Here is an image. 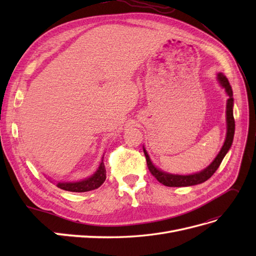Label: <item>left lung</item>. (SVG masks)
I'll use <instances>...</instances> for the list:
<instances>
[{
  "label": "left lung",
  "instance_id": "left-lung-1",
  "mask_svg": "<svg viewBox=\"0 0 256 256\" xmlns=\"http://www.w3.org/2000/svg\"><path fill=\"white\" fill-rule=\"evenodd\" d=\"M218 80L221 83L222 86L226 88V94L230 97L228 99V104H226L228 132H226V142H224L220 152L218 154V156L216 157V159L212 161V164L210 166H207L204 171L200 172L198 174H193V175L182 176V175L168 174L160 171V170H158L152 164V161L148 157V154H147V152L143 148L144 154L146 157V164H147V166H148L150 172L159 182L166 186V187H187V186H194V184L206 182L208 178H210L214 175V173L216 171V168L220 166L224 156H226V152L230 150V147L232 146V143H233L234 134H235V120L233 115V102H234L233 90H232L228 78L223 74H218Z\"/></svg>",
  "mask_w": 256,
  "mask_h": 256
}]
</instances>
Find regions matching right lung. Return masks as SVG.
Instances as JSON below:
<instances>
[{"label": "right lung", "mask_w": 256, "mask_h": 256, "mask_svg": "<svg viewBox=\"0 0 256 256\" xmlns=\"http://www.w3.org/2000/svg\"><path fill=\"white\" fill-rule=\"evenodd\" d=\"M106 168L104 164V159L102 160V164L99 166V168L97 172L90 176V178L82 182H58L56 186L58 188L66 190V191H72V192H86L97 189L104 184L106 180Z\"/></svg>", "instance_id": "obj_1"}]
</instances>
